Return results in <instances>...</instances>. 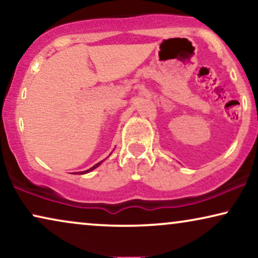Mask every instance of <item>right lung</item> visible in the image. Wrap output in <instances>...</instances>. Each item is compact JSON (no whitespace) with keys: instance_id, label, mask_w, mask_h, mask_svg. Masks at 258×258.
I'll return each instance as SVG.
<instances>
[{"instance_id":"1","label":"right lung","mask_w":258,"mask_h":258,"mask_svg":"<svg viewBox=\"0 0 258 258\" xmlns=\"http://www.w3.org/2000/svg\"><path fill=\"white\" fill-rule=\"evenodd\" d=\"M102 162H103V161L98 162V163H97V164H95V165H94V167H91L90 169H88V170H86V171H80V174H81V175H83V174H87V172H90V171H93V170H94V169H96V168L98 167V165H100V164L102 163Z\"/></svg>"}]
</instances>
